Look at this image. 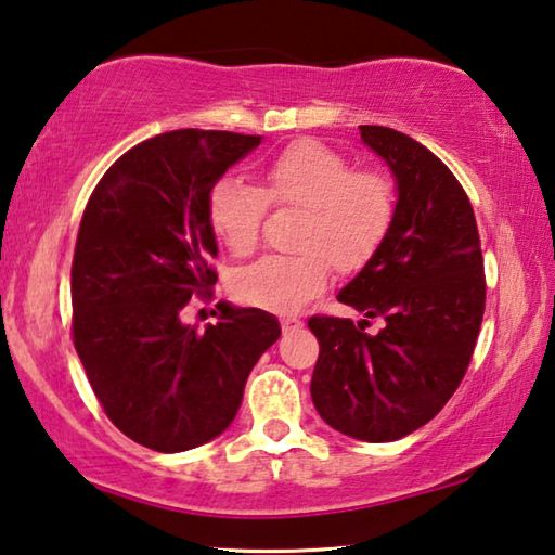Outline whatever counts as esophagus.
<instances>
[{"instance_id":"34e87169","label":"esophagus","mask_w":555,"mask_h":555,"mask_svg":"<svg viewBox=\"0 0 555 555\" xmlns=\"http://www.w3.org/2000/svg\"><path fill=\"white\" fill-rule=\"evenodd\" d=\"M304 325L298 321L296 315H281V327H284V333H291V331H298V327Z\"/></svg>"}]
</instances>
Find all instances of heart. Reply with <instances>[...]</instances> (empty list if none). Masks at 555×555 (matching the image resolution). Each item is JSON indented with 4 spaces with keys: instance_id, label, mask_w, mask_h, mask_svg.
<instances>
[{
    "instance_id": "heart-1",
    "label": "heart",
    "mask_w": 555,
    "mask_h": 555,
    "mask_svg": "<svg viewBox=\"0 0 555 555\" xmlns=\"http://www.w3.org/2000/svg\"><path fill=\"white\" fill-rule=\"evenodd\" d=\"M267 205L300 208L294 255H269L232 276L242 304L291 313L321 294L334 264L343 274L377 255L397 218V185L379 168H352L343 152L318 139H298L261 168V191L240 178L215 181L205 218L234 257L257 249Z\"/></svg>"
}]
</instances>
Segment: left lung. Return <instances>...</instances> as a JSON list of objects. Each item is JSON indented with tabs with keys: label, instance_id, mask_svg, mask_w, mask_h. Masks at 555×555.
Here are the masks:
<instances>
[{
	"label": "left lung",
	"instance_id": "left-lung-1",
	"mask_svg": "<svg viewBox=\"0 0 555 555\" xmlns=\"http://www.w3.org/2000/svg\"><path fill=\"white\" fill-rule=\"evenodd\" d=\"M364 144L399 183L387 240L337 300L367 315H313L321 352L311 397L327 426L389 443L428 424L463 382L485 315V261L475 212L453 171L389 127L362 125ZM384 317L379 334L363 333Z\"/></svg>",
	"mask_w": 555,
	"mask_h": 555
}]
</instances>
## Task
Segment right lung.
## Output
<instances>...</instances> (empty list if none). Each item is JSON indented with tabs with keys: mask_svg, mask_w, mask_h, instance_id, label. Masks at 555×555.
I'll return each mask as SVG.
<instances>
[{
	"mask_svg": "<svg viewBox=\"0 0 555 555\" xmlns=\"http://www.w3.org/2000/svg\"><path fill=\"white\" fill-rule=\"evenodd\" d=\"M257 134L176 129L112 164L82 212L70 267L73 345L102 411L134 443L181 453L237 416L251 367L281 327L261 308L218 304V323L183 325L191 298H212V183Z\"/></svg>",
	"mask_w": 555,
	"mask_h": 555,
	"instance_id": "1",
	"label": "right lung"
}]
</instances>
